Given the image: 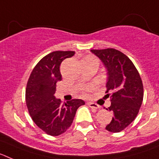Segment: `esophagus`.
Returning a JSON list of instances; mask_svg holds the SVG:
<instances>
[{"label": "esophagus", "instance_id": "esophagus-1", "mask_svg": "<svg viewBox=\"0 0 159 159\" xmlns=\"http://www.w3.org/2000/svg\"><path fill=\"white\" fill-rule=\"evenodd\" d=\"M88 104L89 105L90 107L94 108V109H99V108H100V107H99V105L96 104V103H94V102H88Z\"/></svg>", "mask_w": 159, "mask_h": 159}]
</instances>
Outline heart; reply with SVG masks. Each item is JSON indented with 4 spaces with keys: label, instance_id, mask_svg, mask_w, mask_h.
Instances as JSON below:
<instances>
[{
    "label": "heart",
    "instance_id": "b5f03b06",
    "mask_svg": "<svg viewBox=\"0 0 159 159\" xmlns=\"http://www.w3.org/2000/svg\"><path fill=\"white\" fill-rule=\"evenodd\" d=\"M93 88H95V85H89V86L84 87V88H83V89H82L83 93H84V95H86L88 92L92 91Z\"/></svg>",
    "mask_w": 159,
    "mask_h": 159
}]
</instances>
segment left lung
<instances>
[{"label": "left lung", "mask_w": 159, "mask_h": 159, "mask_svg": "<svg viewBox=\"0 0 159 159\" xmlns=\"http://www.w3.org/2000/svg\"><path fill=\"white\" fill-rule=\"evenodd\" d=\"M107 71L106 97L111 104L108 107L113 113L112 120L106 130L117 133L134 121L143 99V85L139 73L131 60L125 54L114 48L92 49Z\"/></svg>", "instance_id": "left-lung-1"}]
</instances>
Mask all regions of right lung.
<instances>
[{
    "label": "right lung",
    "instance_id": "1",
    "mask_svg": "<svg viewBox=\"0 0 159 159\" xmlns=\"http://www.w3.org/2000/svg\"><path fill=\"white\" fill-rule=\"evenodd\" d=\"M73 51L49 53L35 66L25 91L29 115L36 125L46 134L58 136L71 127L79 107L85 104L82 99H71L63 103L54 94L57 83L62 80L60 66L64 60L73 57Z\"/></svg>",
    "mask_w": 159,
    "mask_h": 159
}]
</instances>
